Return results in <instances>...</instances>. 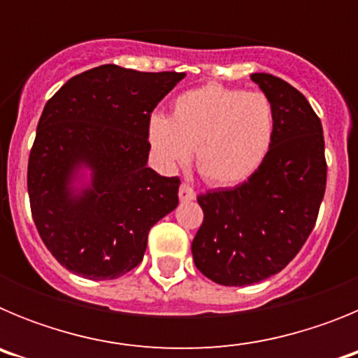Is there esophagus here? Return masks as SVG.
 I'll use <instances>...</instances> for the list:
<instances>
[{"mask_svg":"<svg viewBox=\"0 0 358 358\" xmlns=\"http://www.w3.org/2000/svg\"><path fill=\"white\" fill-rule=\"evenodd\" d=\"M179 199H181V202L194 201V199H195V189L185 182V185H181V188H179Z\"/></svg>","mask_w":358,"mask_h":358,"instance_id":"1","label":"esophagus"}]
</instances>
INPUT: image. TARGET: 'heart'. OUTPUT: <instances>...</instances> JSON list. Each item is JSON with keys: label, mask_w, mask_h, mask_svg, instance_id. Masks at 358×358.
Returning a JSON list of instances; mask_svg holds the SVG:
<instances>
[{"label": "heart", "mask_w": 358, "mask_h": 358, "mask_svg": "<svg viewBox=\"0 0 358 358\" xmlns=\"http://www.w3.org/2000/svg\"><path fill=\"white\" fill-rule=\"evenodd\" d=\"M274 106L264 93L208 84L176 98L172 118L154 115L148 141L164 169H176L197 150L208 182L233 186L260 169L274 138Z\"/></svg>", "instance_id": "heart-1"}]
</instances>
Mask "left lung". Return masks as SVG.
Here are the masks:
<instances>
[{
    "label": "left lung",
    "mask_w": 358,
    "mask_h": 358,
    "mask_svg": "<svg viewBox=\"0 0 358 358\" xmlns=\"http://www.w3.org/2000/svg\"><path fill=\"white\" fill-rule=\"evenodd\" d=\"M251 80L274 106L273 145L248 181L199 195L204 220L192 242L199 271L226 287L285 268L314 229L327 188L322 125L308 100L268 73Z\"/></svg>",
    "instance_id": "8db88e82"
}]
</instances>
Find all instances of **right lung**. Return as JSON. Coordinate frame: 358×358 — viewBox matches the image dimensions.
Segmentation results:
<instances>
[{
	"mask_svg": "<svg viewBox=\"0 0 358 358\" xmlns=\"http://www.w3.org/2000/svg\"><path fill=\"white\" fill-rule=\"evenodd\" d=\"M185 73L103 64L69 78L44 106L28 157V197L55 260L115 280L143 260L148 231L179 204V177L147 166L152 110ZM85 168L90 182L74 181Z\"/></svg>",
	"mask_w": 358,
	"mask_h": 358,
	"instance_id": "obj_1",
	"label": "right lung"
}]
</instances>
